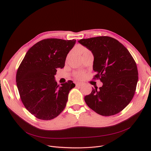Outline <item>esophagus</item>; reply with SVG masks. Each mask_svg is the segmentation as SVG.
Wrapping results in <instances>:
<instances>
[{"mask_svg": "<svg viewBox=\"0 0 151 151\" xmlns=\"http://www.w3.org/2000/svg\"><path fill=\"white\" fill-rule=\"evenodd\" d=\"M75 85L76 87H81L82 85V83L81 82H75Z\"/></svg>", "mask_w": 151, "mask_h": 151, "instance_id": "obj_1", "label": "esophagus"}]
</instances>
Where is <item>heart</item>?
Segmentation results:
<instances>
[{
    "label": "heart",
    "instance_id": "obj_1",
    "mask_svg": "<svg viewBox=\"0 0 151 151\" xmlns=\"http://www.w3.org/2000/svg\"><path fill=\"white\" fill-rule=\"evenodd\" d=\"M78 50H79V52L82 54V56L85 54H87L88 53L91 52V51L88 49H87V48L85 47H83V46H79L78 47ZM73 75H74V77L77 79H82L84 77L85 73L82 72H75Z\"/></svg>",
    "mask_w": 151,
    "mask_h": 151
}]
</instances>
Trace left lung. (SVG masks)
<instances>
[{"label": "left lung", "mask_w": 151, "mask_h": 151, "mask_svg": "<svg viewBox=\"0 0 151 151\" xmlns=\"http://www.w3.org/2000/svg\"><path fill=\"white\" fill-rule=\"evenodd\" d=\"M94 55L93 79L103 86L85 96L88 106L102 116L118 114L132 101L138 81L136 63L128 50L116 39L98 36L78 40Z\"/></svg>", "instance_id": "1"}]
</instances>
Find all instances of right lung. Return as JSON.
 Listing matches in <instances>:
<instances>
[{
	"label": "right lung",
	"mask_w": 151,
	"mask_h": 151,
	"mask_svg": "<svg viewBox=\"0 0 151 151\" xmlns=\"http://www.w3.org/2000/svg\"><path fill=\"white\" fill-rule=\"evenodd\" d=\"M76 40L50 38L42 40L27 52L17 70L16 82L20 98L27 110L36 118L50 120L66 106L72 81L57 85L54 76L63 68L68 54Z\"/></svg>",
	"instance_id": "1"
}]
</instances>
